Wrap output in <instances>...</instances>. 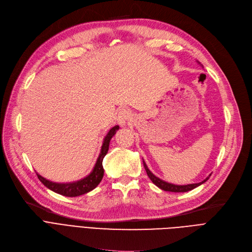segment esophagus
Returning <instances> with one entry per match:
<instances>
[{
  "label": "esophagus",
  "instance_id": "obj_1",
  "mask_svg": "<svg viewBox=\"0 0 252 252\" xmlns=\"http://www.w3.org/2000/svg\"><path fill=\"white\" fill-rule=\"evenodd\" d=\"M130 112L127 109H121L117 113V121L121 126H125L130 119Z\"/></svg>",
  "mask_w": 252,
  "mask_h": 252
}]
</instances>
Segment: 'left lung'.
<instances>
[{"label":"left lung","mask_w":252,"mask_h":252,"mask_svg":"<svg viewBox=\"0 0 252 252\" xmlns=\"http://www.w3.org/2000/svg\"><path fill=\"white\" fill-rule=\"evenodd\" d=\"M199 63V62H198ZM143 166H145V169L147 171V174L148 176L150 177L151 181L153 182V184H155L156 186H157L158 188H160L161 189L163 190H166V191H173V193H185V191H189V190H191L194 189L195 188L201 186L202 184H204L205 182L208 181V178L210 177V175L208 177H206L204 181L201 182V183H198V184H189V185H185V186H179V185H173V184H170V183H167V182H164L162 181V179H160L159 177H157L156 175H154L151 170L148 168V166L146 164V162L143 161Z\"/></svg>","instance_id":"obj_1"}]
</instances>
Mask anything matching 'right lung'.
I'll list each match as a JSON object with an SVG mask.
<instances>
[{
	"label": "right lung",
	"instance_id": "1",
	"mask_svg": "<svg viewBox=\"0 0 252 252\" xmlns=\"http://www.w3.org/2000/svg\"><path fill=\"white\" fill-rule=\"evenodd\" d=\"M118 129H119L118 125L114 126L105 135L103 142H102V146H101L100 154L96 160V163H95V165L93 167V170L86 177L80 179V181H78V182L67 183V184L53 183L51 181H48V179L44 178L43 176H41L40 174L37 173L38 178L40 179L41 183L46 188L55 191V193H57L59 195H63L65 197H78V196L84 195V194L88 193V191L94 189L99 185V183L101 182V179L103 177L104 170H103V166H102V160L104 158V156L106 155L107 151H109L110 141H111L112 137L116 134Z\"/></svg>",
	"mask_w": 252,
	"mask_h": 252
}]
</instances>
